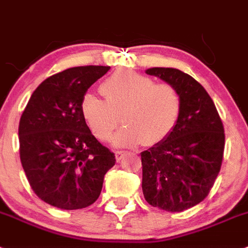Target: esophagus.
Here are the masks:
<instances>
[{"mask_svg":"<svg viewBox=\"0 0 248 248\" xmlns=\"http://www.w3.org/2000/svg\"><path fill=\"white\" fill-rule=\"evenodd\" d=\"M124 155H126V152H124V151H117V152H116V160L120 162V161L124 157Z\"/></svg>","mask_w":248,"mask_h":248,"instance_id":"1","label":"esophagus"}]
</instances>
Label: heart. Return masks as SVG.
I'll return each instance as SVG.
<instances>
[{"mask_svg":"<svg viewBox=\"0 0 248 248\" xmlns=\"http://www.w3.org/2000/svg\"><path fill=\"white\" fill-rule=\"evenodd\" d=\"M105 100L86 94L81 113L93 136L108 141L120 124L124 127L113 137L120 147L161 145L175 132L181 120L184 101L175 86L156 83L136 72L120 71L100 86Z\"/></svg>","mask_w":248,"mask_h":248,"instance_id":"b5f03b06","label":"heart"}]
</instances>
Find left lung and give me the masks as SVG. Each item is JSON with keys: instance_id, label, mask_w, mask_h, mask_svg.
Returning a JSON list of instances; mask_svg holds the SVG:
<instances>
[{"instance_id": "left-lung-1", "label": "left lung", "mask_w": 248, "mask_h": 248, "mask_svg": "<svg viewBox=\"0 0 248 248\" xmlns=\"http://www.w3.org/2000/svg\"><path fill=\"white\" fill-rule=\"evenodd\" d=\"M146 73L175 86L184 101L181 120L169 140L141 154L146 201L169 212H182L203 201L222 165L225 130L210 94L177 68Z\"/></svg>"}]
</instances>
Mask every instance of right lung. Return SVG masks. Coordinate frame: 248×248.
Returning a JSON list of instances; mask_svg holds the SVG:
<instances>
[{"label": "right lung", "instance_id": "right-lung-1", "mask_svg": "<svg viewBox=\"0 0 248 248\" xmlns=\"http://www.w3.org/2000/svg\"><path fill=\"white\" fill-rule=\"evenodd\" d=\"M109 68L81 66L48 77L21 116V163L33 192L51 206L88 207L115 166V154L92 135L81 113L87 90Z\"/></svg>", "mask_w": 248, "mask_h": 248}]
</instances>
